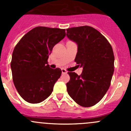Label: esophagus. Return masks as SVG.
<instances>
[{
	"label": "esophagus",
	"instance_id": "esophagus-1",
	"mask_svg": "<svg viewBox=\"0 0 131 131\" xmlns=\"http://www.w3.org/2000/svg\"><path fill=\"white\" fill-rule=\"evenodd\" d=\"M61 71H62V74H67V71L65 69H61Z\"/></svg>",
	"mask_w": 131,
	"mask_h": 131
}]
</instances>
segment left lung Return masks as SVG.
<instances>
[{
  "instance_id": "left-lung-1",
  "label": "left lung",
  "mask_w": 131,
  "mask_h": 131,
  "mask_svg": "<svg viewBox=\"0 0 131 131\" xmlns=\"http://www.w3.org/2000/svg\"><path fill=\"white\" fill-rule=\"evenodd\" d=\"M67 36L76 42L75 58L82 74L68 72V94L79 105L94 106L105 96L111 85L114 70L112 46L100 31L89 26L67 29Z\"/></svg>"
}]
</instances>
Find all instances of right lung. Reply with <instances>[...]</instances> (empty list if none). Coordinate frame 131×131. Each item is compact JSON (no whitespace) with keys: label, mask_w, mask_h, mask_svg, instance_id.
Returning a JSON list of instances; mask_svg holds the SVG:
<instances>
[{"label":"right lung","mask_w":131,"mask_h":131,"mask_svg":"<svg viewBox=\"0 0 131 131\" xmlns=\"http://www.w3.org/2000/svg\"><path fill=\"white\" fill-rule=\"evenodd\" d=\"M65 30L38 26L22 37L12 53L11 68L18 93L27 102L39 103L50 96L61 70L52 69L48 59Z\"/></svg>","instance_id":"1"}]
</instances>
